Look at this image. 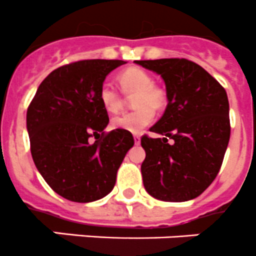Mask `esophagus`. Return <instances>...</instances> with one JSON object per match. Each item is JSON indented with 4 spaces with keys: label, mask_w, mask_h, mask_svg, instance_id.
<instances>
[{
    "label": "esophagus",
    "mask_w": 256,
    "mask_h": 256,
    "mask_svg": "<svg viewBox=\"0 0 256 256\" xmlns=\"http://www.w3.org/2000/svg\"><path fill=\"white\" fill-rule=\"evenodd\" d=\"M133 138H134V144H140V137L138 134H134L133 136Z\"/></svg>",
    "instance_id": "34e87169"
}]
</instances>
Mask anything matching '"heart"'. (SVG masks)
<instances>
[{
	"mask_svg": "<svg viewBox=\"0 0 256 256\" xmlns=\"http://www.w3.org/2000/svg\"><path fill=\"white\" fill-rule=\"evenodd\" d=\"M118 80L124 92L128 95L137 94L133 100L137 109L112 118V126L126 132L137 133L154 120V108L160 109L165 105V91L154 86V77L140 67L126 68L119 74ZM99 99L104 109L109 112H118L123 106L120 92L109 82H104L100 88Z\"/></svg>",
	"mask_w": 256,
	"mask_h": 256,
	"instance_id": "b5f03b06",
	"label": "heart"
}]
</instances>
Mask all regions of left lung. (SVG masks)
<instances>
[{
	"label": "left lung",
	"mask_w": 256,
	"mask_h": 256,
	"mask_svg": "<svg viewBox=\"0 0 256 256\" xmlns=\"http://www.w3.org/2000/svg\"><path fill=\"white\" fill-rule=\"evenodd\" d=\"M136 63L161 74L168 100L164 116L150 128L165 137L140 138L146 151L140 166L144 188L160 200L196 198L218 174L228 144L226 90L203 67L185 58Z\"/></svg>",
	"instance_id": "obj_1"
}]
</instances>
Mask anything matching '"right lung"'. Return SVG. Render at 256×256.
<instances>
[{"mask_svg": "<svg viewBox=\"0 0 256 256\" xmlns=\"http://www.w3.org/2000/svg\"><path fill=\"white\" fill-rule=\"evenodd\" d=\"M124 63L85 60L62 66L43 80L28 108L35 166L46 184L68 200L88 203L109 194L134 144L130 132H104L109 116L99 99L105 77Z\"/></svg>", "mask_w": 256, "mask_h": 256, "instance_id": "right-lung-1", "label": "right lung"}]
</instances>
